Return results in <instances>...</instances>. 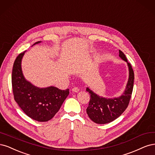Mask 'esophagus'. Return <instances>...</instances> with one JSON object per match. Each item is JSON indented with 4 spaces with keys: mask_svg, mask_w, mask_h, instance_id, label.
<instances>
[{
    "mask_svg": "<svg viewBox=\"0 0 155 155\" xmlns=\"http://www.w3.org/2000/svg\"><path fill=\"white\" fill-rule=\"evenodd\" d=\"M72 91H73V92L77 93V92L79 91V89H78L77 87H74L72 89Z\"/></svg>",
    "mask_w": 155,
    "mask_h": 155,
    "instance_id": "esophagus-1",
    "label": "esophagus"
}]
</instances>
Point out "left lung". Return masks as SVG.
Wrapping results in <instances>:
<instances>
[{
	"mask_svg": "<svg viewBox=\"0 0 155 155\" xmlns=\"http://www.w3.org/2000/svg\"><path fill=\"white\" fill-rule=\"evenodd\" d=\"M119 56L127 62L129 71L126 89L121 97L115 98H105L94 93L89 88L86 91L90 93V101L87 107V114L91 120L98 124L111 122L119 117L127 107L131 97L134 84V71L131 64L124 53L119 50Z\"/></svg>",
	"mask_w": 155,
	"mask_h": 155,
	"instance_id": "1",
	"label": "left lung"
}]
</instances>
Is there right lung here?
<instances>
[{"instance_id": "right-lung-1", "label": "right lung", "mask_w": 155, "mask_h": 155, "mask_svg": "<svg viewBox=\"0 0 155 155\" xmlns=\"http://www.w3.org/2000/svg\"><path fill=\"white\" fill-rule=\"evenodd\" d=\"M24 53H20L13 64L12 83L14 99L29 117L38 122H47L58 111L69 89L62 90L53 86L38 88L26 81L21 69Z\"/></svg>"}]
</instances>
